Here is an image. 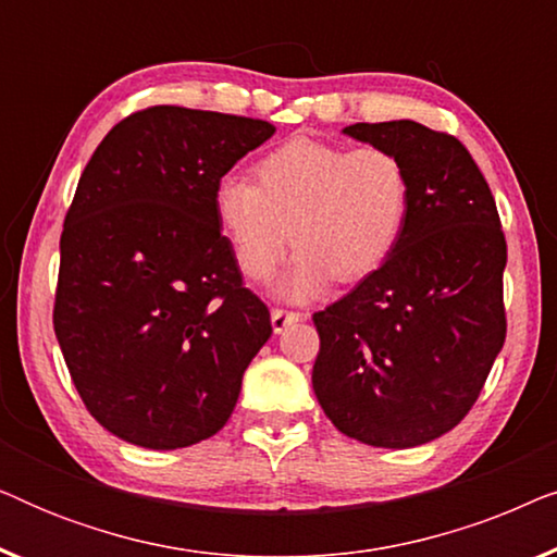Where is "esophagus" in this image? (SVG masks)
Masks as SVG:
<instances>
[{
	"instance_id": "obj_1",
	"label": "esophagus",
	"mask_w": 557,
	"mask_h": 557,
	"mask_svg": "<svg viewBox=\"0 0 557 557\" xmlns=\"http://www.w3.org/2000/svg\"><path fill=\"white\" fill-rule=\"evenodd\" d=\"M299 314H296V311H284V309H273L271 311V326H273V332L276 334H281L286 330V326H292V324H296L299 322Z\"/></svg>"
}]
</instances>
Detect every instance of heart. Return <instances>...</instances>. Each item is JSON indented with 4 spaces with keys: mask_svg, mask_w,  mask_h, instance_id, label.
<instances>
[{
    "mask_svg": "<svg viewBox=\"0 0 557 557\" xmlns=\"http://www.w3.org/2000/svg\"><path fill=\"white\" fill-rule=\"evenodd\" d=\"M253 180L225 177L212 208L248 278H269L288 243L296 250L273 292L311 301L372 276L391 261L410 212V174L395 151L294 136L253 164Z\"/></svg>",
    "mask_w": 557,
    "mask_h": 557,
    "instance_id": "b5f03b06",
    "label": "heart"
}]
</instances>
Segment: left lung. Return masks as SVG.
I'll return each instance as SVG.
<instances>
[{
  "label": "left lung",
  "mask_w": 557,
  "mask_h": 557,
  "mask_svg": "<svg viewBox=\"0 0 557 557\" xmlns=\"http://www.w3.org/2000/svg\"><path fill=\"white\" fill-rule=\"evenodd\" d=\"M342 134L403 159L410 212L391 261L314 314L311 385L345 436L413 448L459 425L505 345V233L459 139L410 119Z\"/></svg>",
  "instance_id": "left-lung-1"
}]
</instances>
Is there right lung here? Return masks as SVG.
Wrapping results in <instances>:
<instances>
[{
    "instance_id": "right-lung-1",
    "label": "right lung",
    "mask_w": 557,
    "mask_h": 557,
    "mask_svg": "<svg viewBox=\"0 0 557 557\" xmlns=\"http://www.w3.org/2000/svg\"><path fill=\"white\" fill-rule=\"evenodd\" d=\"M273 132L269 121L154 106L113 126L81 174L52 324L90 416L128 444L172 451L215 436L271 337L212 197Z\"/></svg>"
}]
</instances>
